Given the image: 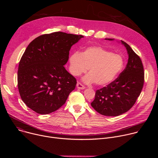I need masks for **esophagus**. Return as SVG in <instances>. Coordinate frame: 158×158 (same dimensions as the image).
<instances>
[{
	"label": "esophagus",
	"mask_w": 158,
	"mask_h": 158,
	"mask_svg": "<svg viewBox=\"0 0 158 158\" xmlns=\"http://www.w3.org/2000/svg\"><path fill=\"white\" fill-rule=\"evenodd\" d=\"M77 88L79 89H85V86L83 85L80 82H77Z\"/></svg>",
	"instance_id": "1"
}]
</instances>
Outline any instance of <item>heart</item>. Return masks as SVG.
<instances>
[{
  "mask_svg": "<svg viewBox=\"0 0 158 158\" xmlns=\"http://www.w3.org/2000/svg\"><path fill=\"white\" fill-rule=\"evenodd\" d=\"M70 71L75 76L89 74L82 77L85 83L95 82L98 85H106L114 81L123 69V57L99 46L86 48L82 52H76L69 58Z\"/></svg>",
  "mask_w": 158,
  "mask_h": 158,
  "instance_id": "heart-1",
  "label": "heart"
}]
</instances>
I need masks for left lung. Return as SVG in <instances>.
<instances>
[{"mask_svg": "<svg viewBox=\"0 0 158 158\" xmlns=\"http://www.w3.org/2000/svg\"><path fill=\"white\" fill-rule=\"evenodd\" d=\"M121 42L129 57L126 68L116 80L97 90L91 102L97 112L106 116H118L128 111L136 102L144 85V68L140 57L127 43Z\"/></svg>", "mask_w": 158, "mask_h": 158, "instance_id": "obj_1", "label": "left lung"}]
</instances>
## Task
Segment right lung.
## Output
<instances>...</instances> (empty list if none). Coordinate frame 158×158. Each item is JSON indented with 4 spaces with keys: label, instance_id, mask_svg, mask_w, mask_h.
Masks as SVG:
<instances>
[{
    "label": "right lung",
    "instance_id": "add662e5",
    "mask_svg": "<svg viewBox=\"0 0 158 158\" xmlns=\"http://www.w3.org/2000/svg\"><path fill=\"white\" fill-rule=\"evenodd\" d=\"M82 35L56 32L34 39L19 62L17 82L22 100L40 114L64 105L76 87V79L64 65L69 51Z\"/></svg>",
    "mask_w": 158,
    "mask_h": 158
}]
</instances>
